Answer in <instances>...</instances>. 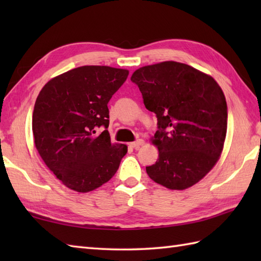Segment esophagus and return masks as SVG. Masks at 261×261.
Listing matches in <instances>:
<instances>
[{"mask_svg":"<svg viewBox=\"0 0 261 261\" xmlns=\"http://www.w3.org/2000/svg\"><path fill=\"white\" fill-rule=\"evenodd\" d=\"M143 143H145V141H143L142 139H138L137 141H135V142H131V143H129V146L130 147H132V148H139L140 146H142Z\"/></svg>","mask_w":261,"mask_h":261,"instance_id":"34e87169","label":"esophagus"}]
</instances>
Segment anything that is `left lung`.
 Returning <instances> with one entry per match:
<instances>
[{
    "label": "left lung",
    "mask_w": 261,
    "mask_h": 261,
    "mask_svg": "<svg viewBox=\"0 0 261 261\" xmlns=\"http://www.w3.org/2000/svg\"><path fill=\"white\" fill-rule=\"evenodd\" d=\"M147 110L157 116L156 164L146 167L157 184L182 191L204 178L220 159L228 127L222 88L190 65L163 62L131 76Z\"/></svg>",
    "instance_id": "obj_1"
}]
</instances>
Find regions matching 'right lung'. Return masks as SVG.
Returning a JSON list of instances; mask_svg holds the SVG:
<instances>
[{"label": "right lung", "mask_w": 261, "mask_h": 261, "mask_svg": "<svg viewBox=\"0 0 261 261\" xmlns=\"http://www.w3.org/2000/svg\"><path fill=\"white\" fill-rule=\"evenodd\" d=\"M127 75L126 69L82 66L54 77L39 93L32 114L35 146L70 190H96L119 169L127 147L111 142L108 103ZM101 126L106 130L97 134Z\"/></svg>", "instance_id": "1"}]
</instances>
